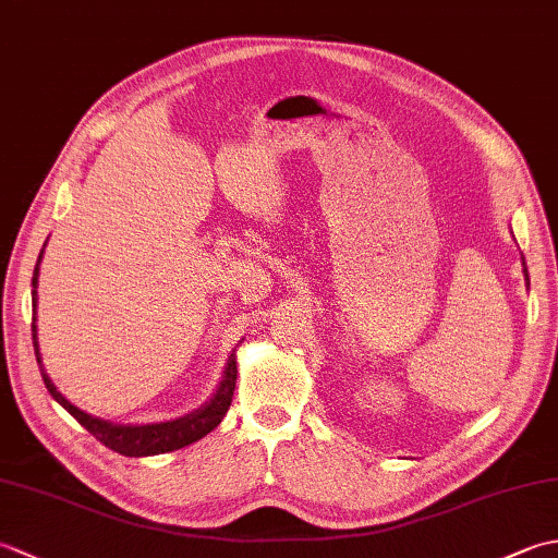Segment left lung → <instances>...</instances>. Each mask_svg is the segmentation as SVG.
<instances>
[{"label": "left lung", "mask_w": 558, "mask_h": 558, "mask_svg": "<svg viewBox=\"0 0 558 558\" xmlns=\"http://www.w3.org/2000/svg\"><path fill=\"white\" fill-rule=\"evenodd\" d=\"M523 266H525V260H523ZM525 280H527V268H525Z\"/></svg>", "instance_id": "obj_1"}]
</instances>
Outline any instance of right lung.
Returning <instances> with one entry per match:
<instances>
[{"label":"right lung","mask_w":558,"mask_h":558,"mask_svg":"<svg viewBox=\"0 0 558 558\" xmlns=\"http://www.w3.org/2000/svg\"><path fill=\"white\" fill-rule=\"evenodd\" d=\"M40 258L38 256V264H35L33 270V314H35V302H38V272H40ZM33 348H35V360L40 364V374H43V381L50 390V396L62 405L71 417H74L81 426H86V429L98 438L100 444H105L108 448H112L114 453H122L126 458H146V456H158V453H170V450H180L189 444L198 441V438H204L208 432L216 429V426L222 422L225 412L230 410V402H232V393H234V381H236V360H234V352L230 354L228 366H225V374H222V381L218 386L216 393L206 402V405H201L198 410H194L192 414H186V417L180 420H172V422H160V424H114L108 420H100V417H93V414L78 410L76 405H71V402L59 393L57 386L52 384V378L45 374L43 369V360H40V350H38V326H35V316H33Z\"/></svg>","instance_id":"1"}]
</instances>
